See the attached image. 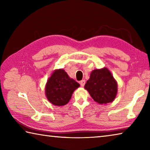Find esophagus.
<instances>
[{
  "instance_id": "1",
  "label": "esophagus",
  "mask_w": 150,
  "mask_h": 150,
  "mask_svg": "<svg viewBox=\"0 0 150 150\" xmlns=\"http://www.w3.org/2000/svg\"><path fill=\"white\" fill-rule=\"evenodd\" d=\"M85 84V80H82V81H80V85H81V87H84Z\"/></svg>"
}]
</instances>
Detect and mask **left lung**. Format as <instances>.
Segmentation results:
<instances>
[{
	"label": "left lung",
	"instance_id": "1",
	"mask_svg": "<svg viewBox=\"0 0 150 150\" xmlns=\"http://www.w3.org/2000/svg\"><path fill=\"white\" fill-rule=\"evenodd\" d=\"M95 102L105 105L112 102L117 94V83L107 68L95 69L85 85Z\"/></svg>",
	"mask_w": 150,
	"mask_h": 150
}]
</instances>
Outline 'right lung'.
Returning a JSON list of instances; mask_svg holds the SVG:
<instances>
[{
	"mask_svg": "<svg viewBox=\"0 0 150 150\" xmlns=\"http://www.w3.org/2000/svg\"><path fill=\"white\" fill-rule=\"evenodd\" d=\"M79 87L77 82L71 79L63 69H56L49 78L45 85L47 100L55 106H63L71 98L73 91Z\"/></svg>",
	"mask_w": 150,
	"mask_h": 150,
	"instance_id": "add662e5",
	"label": "right lung"
}]
</instances>
